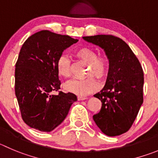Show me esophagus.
Listing matches in <instances>:
<instances>
[{
	"label": "esophagus",
	"instance_id": "esophagus-1",
	"mask_svg": "<svg viewBox=\"0 0 158 158\" xmlns=\"http://www.w3.org/2000/svg\"><path fill=\"white\" fill-rule=\"evenodd\" d=\"M86 99H87V97H82V96H79V97H78V100H79V101H83V100Z\"/></svg>",
	"mask_w": 158,
	"mask_h": 158
}]
</instances>
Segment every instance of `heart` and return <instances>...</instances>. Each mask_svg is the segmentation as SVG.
Here are the masks:
<instances>
[{
	"instance_id": "obj_1",
	"label": "heart",
	"mask_w": 158,
	"mask_h": 158,
	"mask_svg": "<svg viewBox=\"0 0 158 158\" xmlns=\"http://www.w3.org/2000/svg\"><path fill=\"white\" fill-rule=\"evenodd\" d=\"M75 55L82 62L88 64L87 76H94L99 79L106 77L108 72V61L104 56H97V51L91 48H81L76 50ZM57 73L60 76L69 79L72 76V66L70 60L65 55L59 57L57 62ZM99 83L94 76L83 79H74L68 82L65 89L79 96H86L97 90Z\"/></svg>"
}]
</instances>
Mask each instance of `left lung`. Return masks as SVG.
Instances as JSON below:
<instances>
[{
    "label": "left lung",
    "instance_id": "left-lung-1",
    "mask_svg": "<svg viewBox=\"0 0 158 158\" xmlns=\"http://www.w3.org/2000/svg\"><path fill=\"white\" fill-rule=\"evenodd\" d=\"M82 39L105 52L109 69L104 88L94 97L102 103L93 116L96 125L108 136L127 132L143 102V71L129 45L111 35L83 36Z\"/></svg>",
    "mask_w": 158,
    "mask_h": 158
}]
</instances>
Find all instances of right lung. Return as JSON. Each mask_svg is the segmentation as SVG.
Instances as JSON below:
<instances>
[{
  "instance_id": "obj_1",
  "label": "right lung",
  "mask_w": 158,
  "mask_h": 158,
  "mask_svg": "<svg viewBox=\"0 0 158 158\" xmlns=\"http://www.w3.org/2000/svg\"><path fill=\"white\" fill-rule=\"evenodd\" d=\"M78 42L69 36L42 30L29 36L22 47L15 64V95L26 125L51 132L67 116L77 101L72 93L60 91L57 62L63 51Z\"/></svg>"
}]
</instances>
